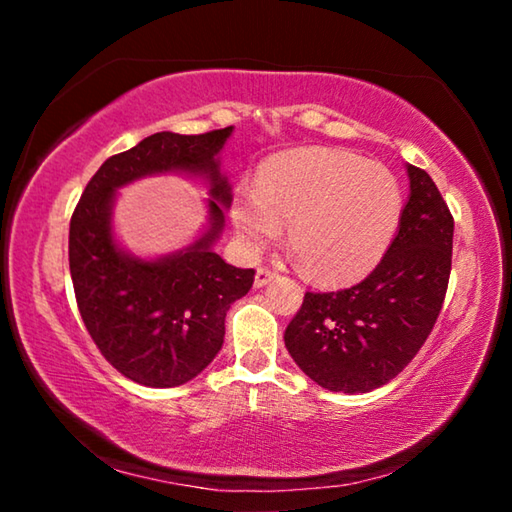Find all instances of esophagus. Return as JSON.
I'll return each instance as SVG.
<instances>
[{"mask_svg":"<svg viewBox=\"0 0 512 512\" xmlns=\"http://www.w3.org/2000/svg\"><path fill=\"white\" fill-rule=\"evenodd\" d=\"M275 277H277V273L271 271V268H268V266H259L257 273H255V287L262 289V287H266L268 282H273Z\"/></svg>","mask_w":512,"mask_h":512,"instance_id":"obj_1","label":"esophagus"}]
</instances>
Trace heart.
<instances>
[{
	"label": "heart",
	"mask_w": 512,
	"mask_h": 512,
	"mask_svg": "<svg viewBox=\"0 0 512 512\" xmlns=\"http://www.w3.org/2000/svg\"><path fill=\"white\" fill-rule=\"evenodd\" d=\"M404 192L384 164L336 149H293L268 158L257 189L232 201L244 248L259 250L289 223L291 253L311 280L341 284L379 264L400 230Z\"/></svg>",
	"instance_id": "1"
}]
</instances>
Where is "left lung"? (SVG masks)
Returning <instances> with one entry per match:
<instances>
[{
  "instance_id": "1",
  "label": "left lung",
  "mask_w": 512,
  "mask_h": 512,
  "mask_svg": "<svg viewBox=\"0 0 512 512\" xmlns=\"http://www.w3.org/2000/svg\"><path fill=\"white\" fill-rule=\"evenodd\" d=\"M400 230L366 280L307 291L284 332L300 370L334 393H368L400 375L431 334L452 273L454 216L427 171L406 164Z\"/></svg>"
}]
</instances>
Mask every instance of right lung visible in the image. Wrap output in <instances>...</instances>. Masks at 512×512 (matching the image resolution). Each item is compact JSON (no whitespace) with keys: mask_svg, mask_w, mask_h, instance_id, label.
<instances>
[{"mask_svg":"<svg viewBox=\"0 0 512 512\" xmlns=\"http://www.w3.org/2000/svg\"><path fill=\"white\" fill-rule=\"evenodd\" d=\"M230 133L232 126L144 137L101 164L69 221V273L83 323L110 366L142 386L171 388L201 375L221 350L230 305L255 282L253 268L225 264L212 250L232 201L216 158ZM167 170L211 180V225L173 256H128L111 237L116 189Z\"/></svg>","mask_w":512,"mask_h":512,"instance_id":"add662e5","label":"right lung"}]
</instances>
